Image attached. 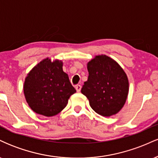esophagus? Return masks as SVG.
<instances>
[{
	"label": "esophagus",
	"instance_id": "esophagus-1",
	"mask_svg": "<svg viewBox=\"0 0 158 158\" xmlns=\"http://www.w3.org/2000/svg\"><path fill=\"white\" fill-rule=\"evenodd\" d=\"M75 88H76V90H77V92H80L81 86L80 85H75Z\"/></svg>",
	"mask_w": 158,
	"mask_h": 158
}]
</instances>
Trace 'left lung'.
Masks as SVG:
<instances>
[{
	"label": "left lung",
	"mask_w": 158,
	"mask_h": 158,
	"mask_svg": "<svg viewBox=\"0 0 158 158\" xmlns=\"http://www.w3.org/2000/svg\"><path fill=\"white\" fill-rule=\"evenodd\" d=\"M87 68L89 76L81 92L88 99L92 109L103 117L118 113L126 103L129 89L123 69L106 55L96 56Z\"/></svg>",
	"instance_id": "obj_1"
}]
</instances>
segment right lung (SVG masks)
Returning <instances> with one entry per match:
<instances>
[{
  "mask_svg": "<svg viewBox=\"0 0 158 158\" xmlns=\"http://www.w3.org/2000/svg\"><path fill=\"white\" fill-rule=\"evenodd\" d=\"M61 60L47 58L29 72L23 84V94L30 108L36 114L52 117L66 107L76 89L63 71Z\"/></svg>",
  "mask_w": 158,
  "mask_h": 158,
  "instance_id": "add662e5",
  "label": "right lung"
}]
</instances>
